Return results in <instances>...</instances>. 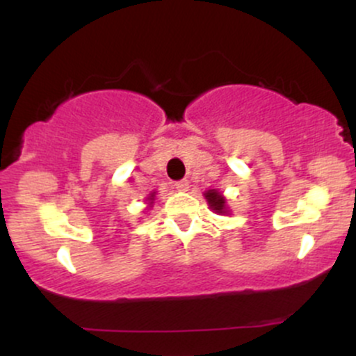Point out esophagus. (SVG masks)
Masks as SVG:
<instances>
[{"mask_svg": "<svg viewBox=\"0 0 356 356\" xmlns=\"http://www.w3.org/2000/svg\"><path fill=\"white\" fill-rule=\"evenodd\" d=\"M175 189L177 191H187L189 189V181H186V179H184V181H179V182H175Z\"/></svg>", "mask_w": 356, "mask_h": 356, "instance_id": "1", "label": "esophagus"}]
</instances>
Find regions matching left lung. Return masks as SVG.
<instances>
[{
    "label": "left lung",
    "mask_w": 356,
    "mask_h": 356,
    "mask_svg": "<svg viewBox=\"0 0 356 356\" xmlns=\"http://www.w3.org/2000/svg\"><path fill=\"white\" fill-rule=\"evenodd\" d=\"M204 197L207 199V204H209V207L214 212H218V214H226L227 212V206H226V199H224V195L220 194L219 191L216 189H209L204 192Z\"/></svg>",
    "instance_id": "8db88e82"
}]
</instances>
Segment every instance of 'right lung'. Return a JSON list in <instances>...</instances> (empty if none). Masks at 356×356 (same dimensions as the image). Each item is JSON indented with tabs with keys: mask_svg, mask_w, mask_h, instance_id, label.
Instances as JSON below:
<instances>
[{
	"mask_svg": "<svg viewBox=\"0 0 356 356\" xmlns=\"http://www.w3.org/2000/svg\"><path fill=\"white\" fill-rule=\"evenodd\" d=\"M147 201H149V206H152L154 201H155V192H152V194H150L149 197H147Z\"/></svg>",
	"mask_w": 356,
	"mask_h": 356,
	"instance_id": "1",
	"label": "right lung"
}]
</instances>
